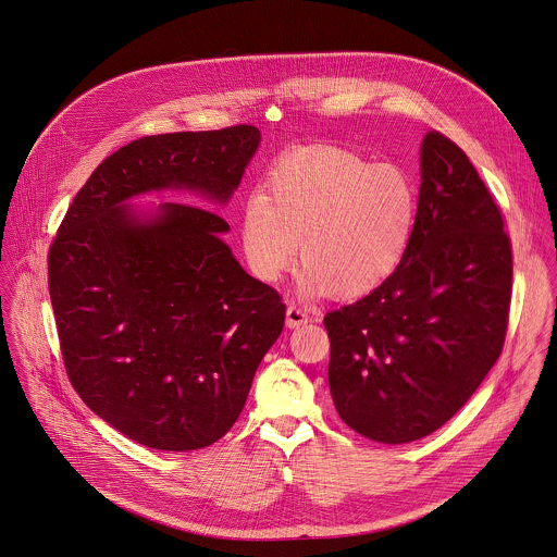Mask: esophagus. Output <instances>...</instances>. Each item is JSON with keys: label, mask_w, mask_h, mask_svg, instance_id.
<instances>
[{"label": "esophagus", "mask_w": 557, "mask_h": 557, "mask_svg": "<svg viewBox=\"0 0 557 557\" xmlns=\"http://www.w3.org/2000/svg\"><path fill=\"white\" fill-rule=\"evenodd\" d=\"M306 322H309L308 311L301 308V306H297V304H288V308H286V324L290 329H295V326H301Z\"/></svg>", "instance_id": "34e87169"}]
</instances>
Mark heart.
Returning a JSON list of instances; mask_svg holds the SVG:
<instances>
[{
    "label": "heart",
    "mask_w": 557,
    "mask_h": 557,
    "mask_svg": "<svg viewBox=\"0 0 557 557\" xmlns=\"http://www.w3.org/2000/svg\"><path fill=\"white\" fill-rule=\"evenodd\" d=\"M419 222V189L397 164L342 147H304L273 164L264 194L242 209L251 273L275 282L295 260L309 290L359 299L404 262Z\"/></svg>",
    "instance_id": "1"
}]
</instances>
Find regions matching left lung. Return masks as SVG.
Segmentation results:
<instances>
[{"mask_svg": "<svg viewBox=\"0 0 557 557\" xmlns=\"http://www.w3.org/2000/svg\"><path fill=\"white\" fill-rule=\"evenodd\" d=\"M421 180L401 267L324 315L335 410L384 444L440 430L494 368L508 329L512 246L492 191L437 129L423 138Z\"/></svg>", "mask_w": 557, "mask_h": 557, "instance_id": "1", "label": "left lung"}]
</instances>
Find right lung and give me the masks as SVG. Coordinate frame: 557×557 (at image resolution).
<instances>
[{
	"label": "right lung",
	"instance_id": "right-lung-1",
	"mask_svg": "<svg viewBox=\"0 0 557 557\" xmlns=\"http://www.w3.org/2000/svg\"><path fill=\"white\" fill-rule=\"evenodd\" d=\"M258 140V127L239 124L127 143L76 191L49 249L74 391L149 448L196 450L235 425L286 306L233 258L215 211L164 202L140 222L122 202L162 187L226 202Z\"/></svg>",
	"mask_w": 557,
	"mask_h": 557
}]
</instances>
